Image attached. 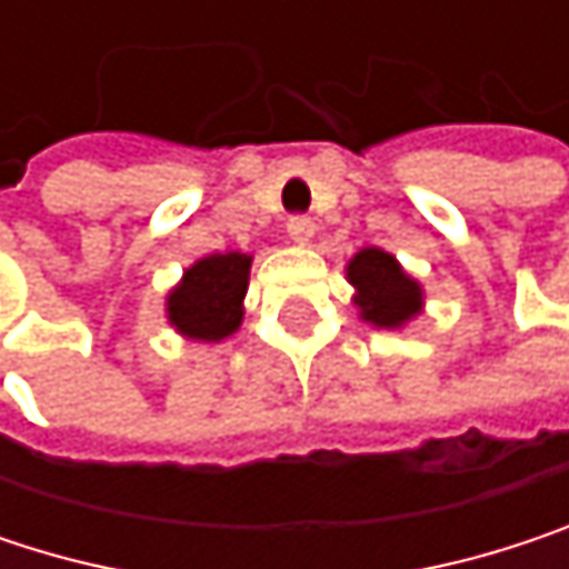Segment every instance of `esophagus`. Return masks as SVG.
Instances as JSON below:
<instances>
[{
    "instance_id": "34e87169",
    "label": "esophagus",
    "mask_w": 569,
    "mask_h": 569,
    "mask_svg": "<svg viewBox=\"0 0 569 569\" xmlns=\"http://www.w3.org/2000/svg\"><path fill=\"white\" fill-rule=\"evenodd\" d=\"M286 233H289V240H292V243H309V240H312V233H316V223H312V217L296 213V217H289Z\"/></svg>"
}]
</instances>
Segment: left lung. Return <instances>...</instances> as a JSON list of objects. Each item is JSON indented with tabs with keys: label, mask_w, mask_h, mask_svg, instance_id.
I'll return each instance as SVG.
<instances>
[{
	"label": "left lung",
	"mask_w": 569,
	"mask_h": 569,
	"mask_svg": "<svg viewBox=\"0 0 569 569\" xmlns=\"http://www.w3.org/2000/svg\"><path fill=\"white\" fill-rule=\"evenodd\" d=\"M349 283L359 289L356 306L362 309V319L396 329L405 319H411L421 306V289L408 280L386 250H362L349 263Z\"/></svg>",
	"instance_id": "8db88e82"
}]
</instances>
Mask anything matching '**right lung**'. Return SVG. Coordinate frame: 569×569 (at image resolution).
<instances>
[{
	"label": "right lung",
	"mask_w": 569,
	"mask_h": 569,
	"mask_svg": "<svg viewBox=\"0 0 569 569\" xmlns=\"http://www.w3.org/2000/svg\"><path fill=\"white\" fill-rule=\"evenodd\" d=\"M250 280L247 253H213L183 273V283L168 296L171 322L190 339L220 342L243 319V296Z\"/></svg>",
	"instance_id": "right-lung-1"
}]
</instances>
